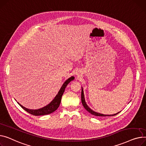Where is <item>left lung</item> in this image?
Returning <instances> with one entry per match:
<instances>
[{"label":"left lung","mask_w":146,"mask_h":146,"mask_svg":"<svg viewBox=\"0 0 146 146\" xmlns=\"http://www.w3.org/2000/svg\"><path fill=\"white\" fill-rule=\"evenodd\" d=\"M81 101H82V104L84 106V107L87 110V111H88L89 113H90L91 114L94 115H96V116H99V117H106V116H114L117 115V114H118L119 113L113 114V115H104V114H100V113H98L95 112V111H92L91 109H90L88 106L87 105L86 102L85 101V98H84V92H83V90L82 89V91H81Z\"/></svg>","instance_id":"1"}]
</instances>
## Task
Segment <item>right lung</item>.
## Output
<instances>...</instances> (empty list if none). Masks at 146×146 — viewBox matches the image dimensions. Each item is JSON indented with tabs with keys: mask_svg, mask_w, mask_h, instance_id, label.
I'll list each match as a JSON object with an SVG mask.
<instances>
[{
	"mask_svg": "<svg viewBox=\"0 0 146 146\" xmlns=\"http://www.w3.org/2000/svg\"><path fill=\"white\" fill-rule=\"evenodd\" d=\"M74 80V76H71V78H70L69 79H68L64 83L62 87L61 88V89H60L58 94L56 96L55 98L52 101V102H51L48 105H47L46 106L43 107L42 108H40V109H38V110H30V109H28L27 108L23 107L22 105H21L19 103L18 104L23 110H25L26 111H27L28 113H29V114H31L32 115H44L49 114L50 113L54 112V111L55 110H56L57 108L59 107V106L60 105V103H61V101L62 96L63 94L65 91V89L66 87L67 86V85L68 84H69L71 81H72Z\"/></svg>",
	"mask_w": 146,
	"mask_h": 146,
	"instance_id": "1",
	"label": "right lung"
}]
</instances>
